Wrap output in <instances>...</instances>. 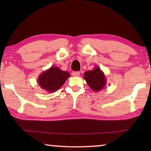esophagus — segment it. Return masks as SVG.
Returning <instances> with one entry per match:
<instances>
[{"instance_id": "esophagus-1", "label": "esophagus", "mask_w": 151, "mask_h": 151, "mask_svg": "<svg viewBox=\"0 0 151 151\" xmlns=\"http://www.w3.org/2000/svg\"><path fill=\"white\" fill-rule=\"evenodd\" d=\"M72 75L73 76H75V77H78V76H79L80 75V72L79 71H73V73H72Z\"/></svg>"}]
</instances>
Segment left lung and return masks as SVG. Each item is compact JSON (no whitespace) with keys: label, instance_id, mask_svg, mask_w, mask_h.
<instances>
[{"label":"left lung","instance_id":"1","mask_svg":"<svg viewBox=\"0 0 151 151\" xmlns=\"http://www.w3.org/2000/svg\"><path fill=\"white\" fill-rule=\"evenodd\" d=\"M84 78L91 88H92L95 91H99L104 87L106 84L104 73L99 67L95 68L92 71L85 72Z\"/></svg>","mask_w":151,"mask_h":151}]
</instances>
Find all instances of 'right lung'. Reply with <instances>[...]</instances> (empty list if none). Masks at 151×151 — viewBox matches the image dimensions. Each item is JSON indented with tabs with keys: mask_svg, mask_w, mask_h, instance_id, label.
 I'll use <instances>...</instances> for the list:
<instances>
[{
	"mask_svg": "<svg viewBox=\"0 0 151 151\" xmlns=\"http://www.w3.org/2000/svg\"><path fill=\"white\" fill-rule=\"evenodd\" d=\"M69 76V72L52 67L39 76L38 83L40 87L47 91L54 92L63 85Z\"/></svg>",
	"mask_w": 151,
	"mask_h": 151,
	"instance_id": "add662e5",
	"label": "right lung"
}]
</instances>
